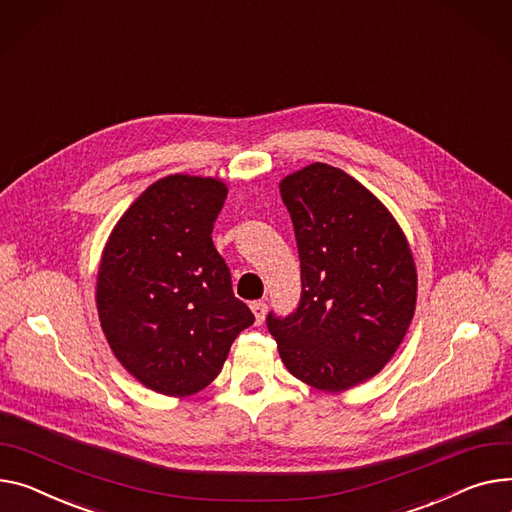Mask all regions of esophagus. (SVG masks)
<instances>
[{
    "instance_id": "esophagus-1",
    "label": "esophagus",
    "mask_w": 512,
    "mask_h": 512,
    "mask_svg": "<svg viewBox=\"0 0 512 512\" xmlns=\"http://www.w3.org/2000/svg\"><path fill=\"white\" fill-rule=\"evenodd\" d=\"M251 311H253V315H255V323L261 325V323L265 321V315H267V304H265L263 300H255V302L251 304Z\"/></svg>"
}]
</instances>
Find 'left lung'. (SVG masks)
I'll return each mask as SVG.
<instances>
[{"instance_id": "left-lung-1", "label": "left lung", "mask_w": 512, "mask_h": 512, "mask_svg": "<svg viewBox=\"0 0 512 512\" xmlns=\"http://www.w3.org/2000/svg\"><path fill=\"white\" fill-rule=\"evenodd\" d=\"M300 259L296 309L267 315L286 368L321 391L374 377L412 323L418 276L383 203L344 170L315 162L280 183Z\"/></svg>"}]
</instances>
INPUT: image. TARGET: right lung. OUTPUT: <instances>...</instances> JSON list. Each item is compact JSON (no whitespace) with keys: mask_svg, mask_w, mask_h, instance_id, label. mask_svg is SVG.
Instances as JSON below:
<instances>
[{"mask_svg":"<svg viewBox=\"0 0 512 512\" xmlns=\"http://www.w3.org/2000/svg\"><path fill=\"white\" fill-rule=\"evenodd\" d=\"M226 193L218 179L164 177L131 203L102 253V331L117 360L156 393L208 387L255 321L212 241Z\"/></svg>","mask_w":512,"mask_h":512,"instance_id":"add662e5","label":"right lung"}]
</instances>
